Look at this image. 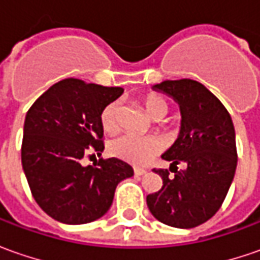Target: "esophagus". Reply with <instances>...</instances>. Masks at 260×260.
Segmentation results:
<instances>
[{
  "label": "esophagus",
  "mask_w": 260,
  "mask_h": 260,
  "mask_svg": "<svg viewBox=\"0 0 260 260\" xmlns=\"http://www.w3.org/2000/svg\"><path fill=\"white\" fill-rule=\"evenodd\" d=\"M147 171L146 169H142V168H135V175L136 176H142V175H145Z\"/></svg>",
  "instance_id": "34e87169"
}]
</instances>
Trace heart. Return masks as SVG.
<instances>
[{"label": "heart", "instance_id": "obj_1", "mask_svg": "<svg viewBox=\"0 0 260 260\" xmlns=\"http://www.w3.org/2000/svg\"><path fill=\"white\" fill-rule=\"evenodd\" d=\"M145 108L150 117L156 120L164 118L169 111V104L164 96L157 94H149L145 96ZM118 114L120 103L111 101L105 105L100 115L101 125L107 133H114L118 128ZM110 153L124 162L133 165L147 164L152 157H155L162 149L164 143L156 136H136L123 135L114 139L110 143Z\"/></svg>", "mask_w": 260, "mask_h": 260}]
</instances>
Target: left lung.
Listing matches in <instances>:
<instances>
[{
	"label": "left lung",
	"instance_id": "1",
	"mask_svg": "<svg viewBox=\"0 0 260 260\" xmlns=\"http://www.w3.org/2000/svg\"><path fill=\"white\" fill-rule=\"evenodd\" d=\"M179 104L181 132L162 157L169 170L155 169L162 188L146 197L156 220L178 229H192L220 210L237 166L236 133L221 101L192 79L164 81L153 85ZM184 168L178 170L177 165Z\"/></svg>",
	"mask_w": 260,
	"mask_h": 260
}]
</instances>
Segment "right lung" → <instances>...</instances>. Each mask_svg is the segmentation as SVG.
<instances>
[{
    "instance_id": "1",
    "label": "right lung",
    "mask_w": 260,
    "mask_h": 260,
    "mask_svg": "<svg viewBox=\"0 0 260 260\" xmlns=\"http://www.w3.org/2000/svg\"><path fill=\"white\" fill-rule=\"evenodd\" d=\"M123 91L68 78L40 95L25 114V178L36 203L60 223L85 224L103 217L117 185L133 176V168L117 157L81 165L86 152L104 150L100 115Z\"/></svg>"
}]
</instances>
